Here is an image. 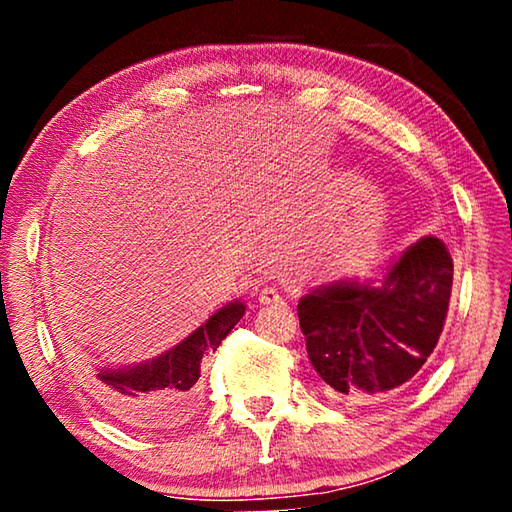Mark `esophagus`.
<instances>
[{"label":"esophagus","instance_id":"esophagus-1","mask_svg":"<svg viewBox=\"0 0 512 512\" xmlns=\"http://www.w3.org/2000/svg\"><path fill=\"white\" fill-rule=\"evenodd\" d=\"M259 302H262V305H275V302H282V296H280V291H277L275 287H271V284H266V287L259 291Z\"/></svg>","mask_w":512,"mask_h":512}]
</instances>
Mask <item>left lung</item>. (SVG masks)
<instances>
[{
    "label": "left lung",
    "mask_w": 512,
    "mask_h": 512,
    "mask_svg": "<svg viewBox=\"0 0 512 512\" xmlns=\"http://www.w3.org/2000/svg\"><path fill=\"white\" fill-rule=\"evenodd\" d=\"M452 280L447 246L424 237L381 287L332 284L302 298L300 329L327 397L375 404L409 386L443 334Z\"/></svg>",
    "instance_id": "obj_1"
}]
</instances>
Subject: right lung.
I'll return each mask as SVG.
<instances>
[{
	"label": "right lung",
	"instance_id": "right-lung-1",
	"mask_svg": "<svg viewBox=\"0 0 512 512\" xmlns=\"http://www.w3.org/2000/svg\"><path fill=\"white\" fill-rule=\"evenodd\" d=\"M244 311L241 302H230L183 343L142 366L128 370L83 366L85 386L108 413L135 431L153 436L178 427L201 404L196 381L201 377L203 357L219 348Z\"/></svg>",
	"mask_w": 512,
	"mask_h": 512
}]
</instances>
